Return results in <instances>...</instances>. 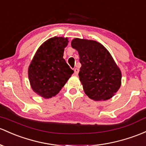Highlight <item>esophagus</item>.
Segmentation results:
<instances>
[{
  "label": "esophagus",
  "mask_w": 146,
  "mask_h": 146,
  "mask_svg": "<svg viewBox=\"0 0 146 146\" xmlns=\"http://www.w3.org/2000/svg\"><path fill=\"white\" fill-rule=\"evenodd\" d=\"M78 73H79V69H78V68H74V73H75V75H76V76H78Z\"/></svg>",
  "instance_id": "34e87169"
}]
</instances>
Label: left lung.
I'll return each mask as SVG.
<instances>
[{
    "mask_svg": "<svg viewBox=\"0 0 146 146\" xmlns=\"http://www.w3.org/2000/svg\"><path fill=\"white\" fill-rule=\"evenodd\" d=\"M71 46L79 54V78L86 95L96 101L111 98L121 85L122 76L110 52L94 40L76 38Z\"/></svg>",
    "mask_w": 146,
    "mask_h": 146,
    "instance_id": "1",
    "label": "left lung"
}]
</instances>
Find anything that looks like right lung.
I'll use <instances>...</instances> for the list:
<instances>
[{
  "mask_svg": "<svg viewBox=\"0 0 146 146\" xmlns=\"http://www.w3.org/2000/svg\"><path fill=\"white\" fill-rule=\"evenodd\" d=\"M68 38L54 36L38 48L28 68L33 90L44 98L57 95L73 73L63 58Z\"/></svg>",
  "mask_w": 146,
  "mask_h": 146,
  "instance_id": "obj_1",
  "label": "right lung"
}]
</instances>
